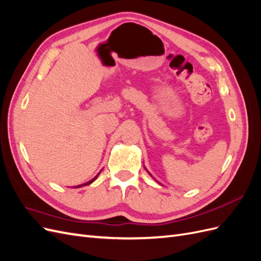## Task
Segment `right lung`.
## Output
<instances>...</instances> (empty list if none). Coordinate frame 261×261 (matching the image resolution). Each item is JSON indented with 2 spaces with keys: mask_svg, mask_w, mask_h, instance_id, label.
<instances>
[{
  "mask_svg": "<svg viewBox=\"0 0 261 261\" xmlns=\"http://www.w3.org/2000/svg\"><path fill=\"white\" fill-rule=\"evenodd\" d=\"M98 175H99V174H98ZM98 175H97V176H98ZM97 176H96V177H93V178H92L91 180H89V181H87V183H86L85 185H88V184H90V183H91V181H93L94 179H96V178H97Z\"/></svg>",
  "mask_w": 261,
  "mask_h": 261,
  "instance_id": "add662e5",
  "label": "right lung"
}]
</instances>
